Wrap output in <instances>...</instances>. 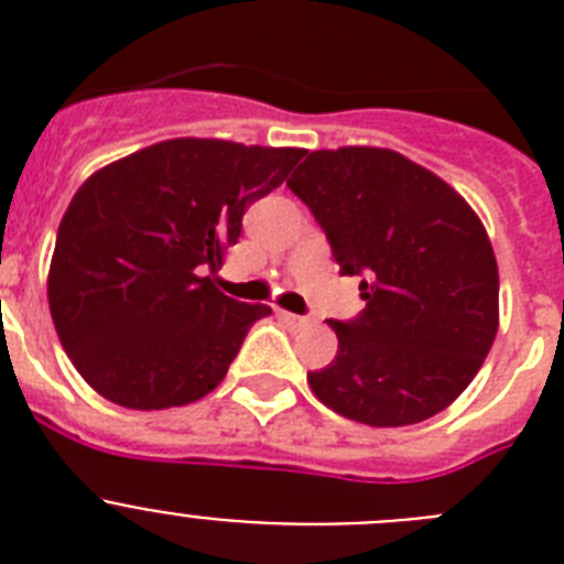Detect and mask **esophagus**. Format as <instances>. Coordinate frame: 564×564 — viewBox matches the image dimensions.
I'll use <instances>...</instances> for the list:
<instances>
[{
	"label": "esophagus",
	"instance_id": "34e87169",
	"mask_svg": "<svg viewBox=\"0 0 564 564\" xmlns=\"http://www.w3.org/2000/svg\"><path fill=\"white\" fill-rule=\"evenodd\" d=\"M279 318H282V322L291 327H305L307 322H311L307 316H296V313H288V311H279Z\"/></svg>",
	"mask_w": 564,
	"mask_h": 564
}]
</instances>
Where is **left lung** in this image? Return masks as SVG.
<instances>
[{
  "label": "left lung",
  "mask_w": 564,
  "mask_h": 564,
  "mask_svg": "<svg viewBox=\"0 0 564 564\" xmlns=\"http://www.w3.org/2000/svg\"><path fill=\"white\" fill-rule=\"evenodd\" d=\"M311 208L364 311L327 325L338 352L307 383L367 426H410L466 390L497 336L500 276L460 194L392 149L307 152L288 181Z\"/></svg>",
  "instance_id": "1"
}]
</instances>
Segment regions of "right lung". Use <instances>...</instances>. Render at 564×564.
Masks as SVG:
<instances>
[{
  "mask_svg": "<svg viewBox=\"0 0 564 564\" xmlns=\"http://www.w3.org/2000/svg\"><path fill=\"white\" fill-rule=\"evenodd\" d=\"M305 149L174 138L96 172L50 262V316L84 381L127 410H169L226 378L268 305L217 291L242 214Z\"/></svg>",
  "mask_w": 564,
  "mask_h": 564,
  "instance_id": "1",
  "label": "right lung"
}]
</instances>
